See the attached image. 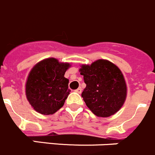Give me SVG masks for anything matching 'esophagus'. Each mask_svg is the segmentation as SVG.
<instances>
[{"instance_id":"esophagus-1","label":"esophagus","mask_w":155,"mask_h":155,"mask_svg":"<svg viewBox=\"0 0 155 155\" xmlns=\"http://www.w3.org/2000/svg\"><path fill=\"white\" fill-rule=\"evenodd\" d=\"M76 93H82V88L79 87L77 90H76Z\"/></svg>"}]
</instances>
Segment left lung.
I'll list each match as a JSON object with an SVG mask.
<instances>
[{"mask_svg": "<svg viewBox=\"0 0 155 155\" xmlns=\"http://www.w3.org/2000/svg\"><path fill=\"white\" fill-rule=\"evenodd\" d=\"M79 72L86 84L82 97L95 115L108 117L122 107L127 97V85L117 65L98 59L91 65H82Z\"/></svg>", "mask_w": 155, "mask_h": 155, "instance_id": "1", "label": "left lung"}]
</instances>
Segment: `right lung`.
Segmentation results:
<instances>
[{
	"label": "right lung",
	"instance_id": "1",
	"mask_svg": "<svg viewBox=\"0 0 155 155\" xmlns=\"http://www.w3.org/2000/svg\"><path fill=\"white\" fill-rule=\"evenodd\" d=\"M70 66L67 62L48 58L31 69L26 82L25 93L35 110L49 115L62 107L70 92L69 79L64 76Z\"/></svg>",
	"mask_w": 155,
	"mask_h": 155
}]
</instances>
